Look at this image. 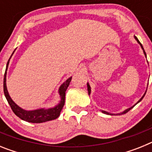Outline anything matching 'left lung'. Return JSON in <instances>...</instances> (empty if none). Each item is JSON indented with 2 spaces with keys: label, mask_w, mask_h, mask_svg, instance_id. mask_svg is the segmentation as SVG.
<instances>
[{
  "label": "left lung",
  "mask_w": 152,
  "mask_h": 152,
  "mask_svg": "<svg viewBox=\"0 0 152 152\" xmlns=\"http://www.w3.org/2000/svg\"><path fill=\"white\" fill-rule=\"evenodd\" d=\"M135 39H136V41L138 42H139V43L140 44V45H141V47H142V49H143V52H144V54H145V56H146V53H145V50H144V48H143V46H142V43H141L139 41V39H137V37H136V36H135ZM88 94L90 95V94H91V87H90V85H89V84H88ZM145 94H146V93H145V94L143 95V96H142V97L141 98V99H140V100H139V101H138V103H139V102H140L141 100H142V99H143V97H144V96H145ZM137 103H135V105H136ZM135 105H134L133 107H130V108H129V109H127V110H125L124 112H123V113H122V114H123V113H128L129 111L130 110H131V109H132V108H133L134 107H135ZM101 112H102V113H106V114H110V115H113V114H110V113H109L106 112V111H103V110H102Z\"/></svg>",
  "instance_id": "8db88e82"
}]
</instances>
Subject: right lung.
I'll use <instances>...</instances> for the list:
<instances>
[{
    "mask_svg": "<svg viewBox=\"0 0 152 152\" xmlns=\"http://www.w3.org/2000/svg\"><path fill=\"white\" fill-rule=\"evenodd\" d=\"M11 56H10V57H11ZM10 58L8 60L7 64L6 71H5L4 77V95L5 96H6L7 100L8 103L10 104L13 112L18 117H20L21 119H23V120H25V121L26 122L33 123H44V122L53 120V119H56V118L58 117L60 115V113H61V110H62L63 107H64V100H65V91H66L67 88H68V87L69 86L72 77H69V78H68L65 82L63 83L61 85V87H60L59 94L60 96H61V101H60L59 104H58L56 107H53V108L48 109V110H45V109H39V110L31 111L24 110L22 108L18 107V106L12 100V99L10 98V95H9V94H8L7 92V89L6 75L7 70L8 68V64H9V61H10Z\"/></svg>",
    "mask_w": 152,
    "mask_h": 152,
    "instance_id": "add662e5",
    "label": "right lung"
}]
</instances>
